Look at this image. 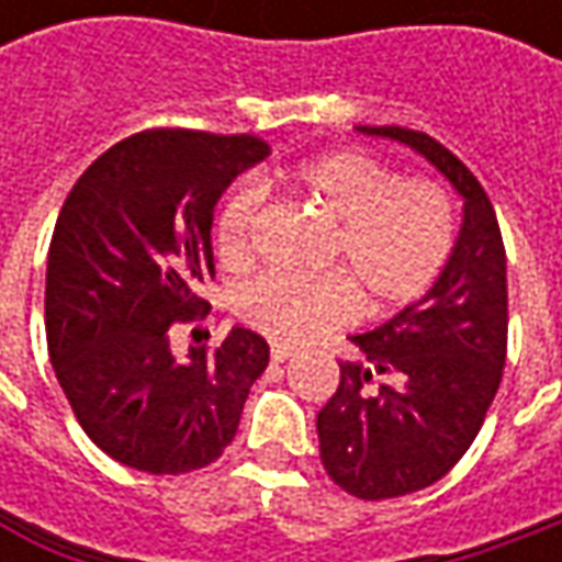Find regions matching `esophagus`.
Returning a JSON list of instances; mask_svg holds the SVG:
<instances>
[{
    "mask_svg": "<svg viewBox=\"0 0 562 562\" xmlns=\"http://www.w3.org/2000/svg\"><path fill=\"white\" fill-rule=\"evenodd\" d=\"M293 357V347L291 344H278V340H271V359L274 362H284V359Z\"/></svg>",
    "mask_w": 562,
    "mask_h": 562,
    "instance_id": "esophagus-1",
    "label": "esophagus"
}]
</instances>
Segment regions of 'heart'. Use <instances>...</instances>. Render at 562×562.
Returning <instances> with one entry per match:
<instances>
[{"label": "heart", "mask_w": 562, "mask_h": 562, "mask_svg": "<svg viewBox=\"0 0 562 562\" xmlns=\"http://www.w3.org/2000/svg\"><path fill=\"white\" fill-rule=\"evenodd\" d=\"M296 193L335 225L325 249L328 274L259 271L237 293V315L274 340H306L357 315H394L416 306L457 249V203L428 178H400L362 149H337L293 165ZM266 205V187L240 181L215 222L218 256L240 266Z\"/></svg>", "instance_id": "heart-1"}]
</instances>
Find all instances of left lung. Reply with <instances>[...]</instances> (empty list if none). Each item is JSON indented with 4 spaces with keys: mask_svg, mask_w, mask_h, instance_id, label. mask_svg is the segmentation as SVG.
Listing matches in <instances>:
<instances>
[{
    "mask_svg": "<svg viewBox=\"0 0 562 562\" xmlns=\"http://www.w3.org/2000/svg\"><path fill=\"white\" fill-rule=\"evenodd\" d=\"M359 131L419 149L463 193V231L435 291L384 328L350 337L340 384L318 409L328 479L359 501L435 485L482 431L507 366V252L485 187L435 137L384 124Z\"/></svg>",
    "mask_w": 562,
    "mask_h": 562,
    "instance_id": "1",
    "label": "left lung"
}]
</instances>
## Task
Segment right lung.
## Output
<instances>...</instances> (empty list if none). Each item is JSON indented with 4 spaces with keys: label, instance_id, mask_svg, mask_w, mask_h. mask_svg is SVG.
<instances>
[{
    "label": "right lung",
    "instance_id": "1",
    "mask_svg": "<svg viewBox=\"0 0 562 562\" xmlns=\"http://www.w3.org/2000/svg\"><path fill=\"white\" fill-rule=\"evenodd\" d=\"M269 153L252 134L149 127L105 149L58 212L46 266V344L80 428L149 475L215 463L234 441L269 344L234 328L175 359L171 335L209 315L212 212Z\"/></svg>",
    "mask_w": 562,
    "mask_h": 562
}]
</instances>
